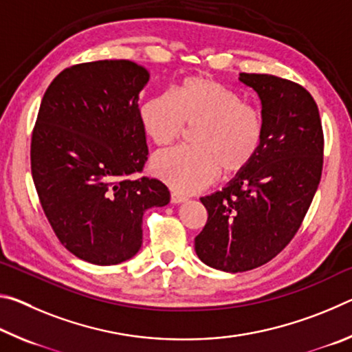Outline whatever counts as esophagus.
I'll use <instances>...</instances> for the list:
<instances>
[{"label": "esophagus", "mask_w": 352, "mask_h": 352, "mask_svg": "<svg viewBox=\"0 0 352 352\" xmlns=\"http://www.w3.org/2000/svg\"><path fill=\"white\" fill-rule=\"evenodd\" d=\"M186 200V197L184 195H182L180 192H175V190H172L170 192V201L172 204H182V201Z\"/></svg>", "instance_id": "1"}]
</instances>
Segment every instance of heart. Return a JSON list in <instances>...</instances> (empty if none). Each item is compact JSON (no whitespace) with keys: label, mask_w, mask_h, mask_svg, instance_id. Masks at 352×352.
I'll return each mask as SVG.
<instances>
[{"label":"heart","mask_w":352,"mask_h":352,"mask_svg":"<svg viewBox=\"0 0 352 352\" xmlns=\"http://www.w3.org/2000/svg\"><path fill=\"white\" fill-rule=\"evenodd\" d=\"M146 135L158 147L180 140L195 127L192 147L155 155L151 168L178 192H197L217 180L220 170L237 174L253 162L264 136V118L239 93L210 77L190 76L175 91L157 94L141 105Z\"/></svg>","instance_id":"obj_1"}]
</instances>
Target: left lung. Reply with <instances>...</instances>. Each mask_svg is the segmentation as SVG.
Returning <instances> with one entry per match:
<instances>
[{
    "label": "left lung",
    "instance_id": "8db88e82",
    "mask_svg": "<svg viewBox=\"0 0 352 352\" xmlns=\"http://www.w3.org/2000/svg\"><path fill=\"white\" fill-rule=\"evenodd\" d=\"M239 80L259 94L264 136L228 186L200 199L208 220L195 237L200 261L230 273L267 264L294 239L318 188L324 148L306 88L272 74L241 73Z\"/></svg>",
    "mask_w": 352,
    "mask_h": 352
}]
</instances>
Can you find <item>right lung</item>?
Returning a JSON list of instances; mask_svg holds the SVG:
<instances>
[{"label": "right lung", "mask_w": 352, "mask_h": 352, "mask_svg": "<svg viewBox=\"0 0 352 352\" xmlns=\"http://www.w3.org/2000/svg\"><path fill=\"white\" fill-rule=\"evenodd\" d=\"M146 68L130 60L73 65L41 99L31 170L41 208L62 245L82 261L116 265L142 243V214L169 204L157 178L129 175L147 162L138 94Z\"/></svg>", "instance_id": "obj_1"}]
</instances>
